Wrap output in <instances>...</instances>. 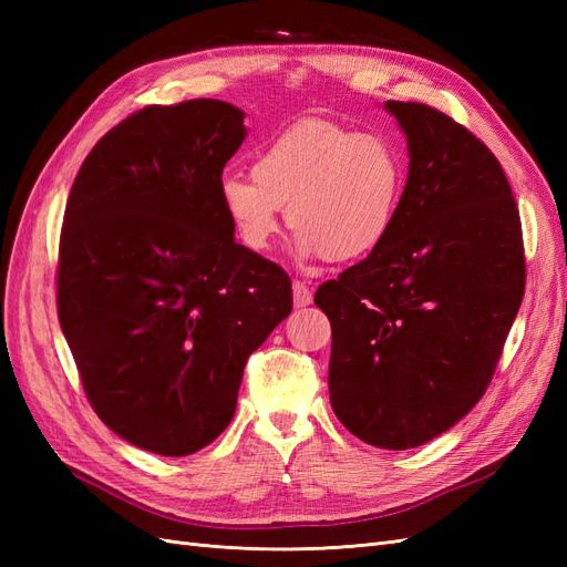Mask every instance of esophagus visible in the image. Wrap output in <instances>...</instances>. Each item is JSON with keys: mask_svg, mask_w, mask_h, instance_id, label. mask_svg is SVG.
<instances>
[{"mask_svg": "<svg viewBox=\"0 0 567 567\" xmlns=\"http://www.w3.org/2000/svg\"><path fill=\"white\" fill-rule=\"evenodd\" d=\"M312 302V288L302 284V281H296L293 284V305L296 307H307Z\"/></svg>", "mask_w": 567, "mask_h": 567, "instance_id": "esophagus-1", "label": "esophagus"}]
</instances>
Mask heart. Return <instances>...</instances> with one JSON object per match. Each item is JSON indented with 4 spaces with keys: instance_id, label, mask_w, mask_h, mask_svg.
Wrapping results in <instances>:
<instances>
[{
    "instance_id": "obj_1",
    "label": "heart",
    "mask_w": 567,
    "mask_h": 567,
    "mask_svg": "<svg viewBox=\"0 0 567 567\" xmlns=\"http://www.w3.org/2000/svg\"><path fill=\"white\" fill-rule=\"evenodd\" d=\"M406 192V161L388 136L305 117L257 151L252 175H221L217 194L238 244L267 252L288 225L302 257L352 262L390 236Z\"/></svg>"
}]
</instances>
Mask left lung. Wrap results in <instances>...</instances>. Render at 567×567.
Instances as JSON below:
<instances>
[{"instance_id": "8db88e82", "label": "left lung", "mask_w": 567, "mask_h": 567, "mask_svg": "<svg viewBox=\"0 0 567 567\" xmlns=\"http://www.w3.org/2000/svg\"><path fill=\"white\" fill-rule=\"evenodd\" d=\"M409 175L385 244L317 288L338 421L381 450L421 447L483 398L525 293L516 198L494 153L447 113L388 101Z\"/></svg>"}]
</instances>
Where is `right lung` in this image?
I'll list each match as a JSON object with an SVG mask.
<instances>
[{"label":"right lung","mask_w":567,"mask_h":567,"mask_svg":"<svg viewBox=\"0 0 567 567\" xmlns=\"http://www.w3.org/2000/svg\"><path fill=\"white\" fill-rule=\"evenodd\" d=\"M244 117L217 99L136 111L96 142L65 205L56 307L84 394L161 456L225 431L248 357L293 310L288 274L234 241L219 203Z\"/></svg>","instance_id":"add662e5"}]
</instances>
